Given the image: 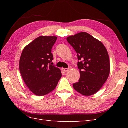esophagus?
Here are the masks:
<instances>
[{"mask_svg": "<svg viewBox=\"0 0 128 128\" xmlns=\"http://www.w3.org/2000/svg\"><path fill=\"white\" fill-rule=\"evenodd\" d=\"M69 70V68H64V69H63V71H64V72H68Z\"/></svg>", "mask_w": 128, "mask_h": 128, "instance_id": "esophagus-1", "label": "esophagus"}]
</instances>
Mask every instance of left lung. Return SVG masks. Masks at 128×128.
Instances as JSON below:
<instances>
[{
	"instance_id": "left-lung-1",
	"label": "left lung",
	"mask_w": 128,
	"mask_h": 128,
	"mask_svg": "<svg viewBox=\"0 0 128 128\" xmlns=\"http://www.w3.org/2000/svg\"><path fill=\"white\" fill-rule=\"evenodd\" d=\"M76 51L80 78L73 84L81 94L90 96L96 94L106 82L110 69V58L105 46L90 34L82 32L67 37Z\"/></svg>"
}]
</instances>
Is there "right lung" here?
<instances>
[{"label":"right lung","mask_w":128,"mask_h":128,"mask_svg":"<svg viewBox=\"0 0 128 128\" xmlns=\"http://www.w3.org/2000/svg\"><path fill=\"white\" fill-rule=\"evenodd\" d=\"M56 36H41L26 46L19 63L21 75L26 86L38 96L54 90L62 76L59 68L51 65L52 48Z\"/></svg>","instance_id":"obj_1"}]
</instances>
